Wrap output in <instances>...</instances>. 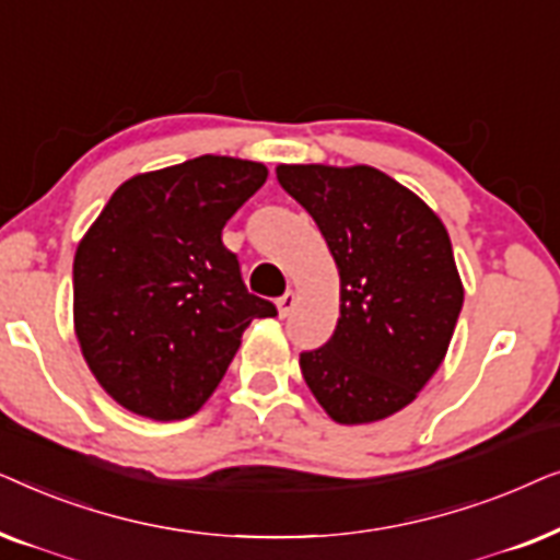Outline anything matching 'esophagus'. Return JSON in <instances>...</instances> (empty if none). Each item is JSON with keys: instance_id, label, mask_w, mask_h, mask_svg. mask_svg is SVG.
<instances>
[{"instance_id": "obj_1", "label": "esophagus", "mask_w": 560, "mask_h": 560, "mask_svg": "<svg viewBox=\"0 0 560 560\" xmlns=\"http://www.w3.org/2000/svg\"><path fill=\"white\" fill-rule=\"evenodd\" d=\"M295 303H298V293H295V290H288L285 295L278 298V303H275V305H278V313H280V318L290 316V311L295 308Z\"/></svg>"}]
</instances>
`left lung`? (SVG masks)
<instances>
[{
    "label": "left lung",
    "mask_w": 560,
    "mask_h": 560,
    "mask_svg": "<svg viewBox=\"0 0 560 560\" xmlns=\"http://www.w3.org/2000/svg\"><path fill=\"white\" fill-rule=\"evenodd\" d=\"M339 270L336 331L301 372L328 418L362 425L416 400L446 359L464 285L443 221L370 165H278Z\"/></svg>",
    "instance_id": "left-lung-1"
}]
</instances>
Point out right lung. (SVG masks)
Segmentation results:
<instances>
[{"instance_id":"1","label":"right lung","mask_w":560,"mask_h":560,"mask_svg":"<svg viewBox=\"0 0 560 560\" xmlns=\"http://www.w3.org/2000/svg\"><path fill=\"white\" fill-rule=\"evenodd\" d=\"M267 180L252 160L201 155L132 175L114 190L73 257V328L112 400L150 420L201 410L252 318L278 316L249 295L221 229Z\"/></svg>"}]
</instances>
